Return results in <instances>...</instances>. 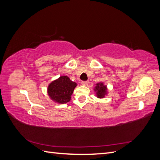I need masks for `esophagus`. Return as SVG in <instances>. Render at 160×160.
Segmentation results:
<instances>
[{"label":"esophagus","mask_w":160,"mask_h":160,"mask_svg":"<svg viewBox=\"0 0 160 160\" xmlns=\"http://www.w3.org/2000/svg\"><path fill=\"white\" fill-rule=\"evenodd\" d=\"M88 84H89V81H81V85H88Z\"/></svg>","instance_id":"obj_1"}]
</instances>
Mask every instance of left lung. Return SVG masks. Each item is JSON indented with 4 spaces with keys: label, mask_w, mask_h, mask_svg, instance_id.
<instances>
[{
    "label": "left lung",
    "mask_w": 160,
    "mask_h": 160,
    "mask_svg": "<svg viewBox=\"0 0 160 160\" xmlns=\"http://www.w3.org/2000/svg\"><path fill=\"white\" fill-rule=\"evenodd\" d=\"M94 91L96 93V96L98 98L103 99L108 94V89L107 85H105L103 82H99L95 84Z\"/></svg>",
    "instance_id": "left-lung-1"
}]
</instances>
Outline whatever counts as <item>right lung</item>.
I'll list each match as a JSON object with an SVG mask.
<instances>
[{
  "label": "right lung",
  "mask_w": 160,
  "mask_h": 160,
  "mask_svg": "<svg viewBox=\"0 0 160 160\" xmlns=\"http://www.w3.org/2000/svg\"><path fill=\"white\" fill-rule=\"evenodd\" d=\"M77 84L69 77L60 76L48 85L47 93L50 99L59 104H64L71 100V95Z\"/></svg>",
  "instance_id": "1"
}]
</instances>
